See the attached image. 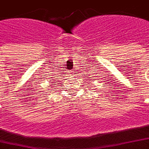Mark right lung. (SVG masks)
<instances>
[{
  "mask_svg": "<svg viewBox=\"0 0 149 149\" xmlns=\"http://www.w3.org/2000/svg\"><path fill=\"white\" fill-rule=\"evenodd\" d=\"M56 82H58V80H57L56 79H52V82H53L54 84H55V83H56Z\"/></svg>",
  "mask_w": 149,
  "mask_h": 149,
  "instance_id": "obj_1",
  "label": "right lung"
}]
</instances>
